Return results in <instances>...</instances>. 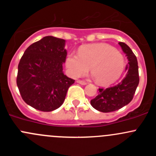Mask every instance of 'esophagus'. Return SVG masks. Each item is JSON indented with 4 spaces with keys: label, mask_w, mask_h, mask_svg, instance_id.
I'll list each match as a JSON object with an SVG mask.
<instances>
[{
    "label": "esophagus",
    "mask_w": 156,
    "mask_h": 156,
    "mask_svg": "<svg viewBox=\"0 0 156 156\" xmlns=\"http://www.w3.org/2000/svg\"><path fill=\"white\" fill-rule=\"evenodd\" d=\"M77 82H78V84H81V85H86V84H87V82H85V81H81V80H78Z\"/></svg>",
    "instance_id": "1"
}]
</instances>
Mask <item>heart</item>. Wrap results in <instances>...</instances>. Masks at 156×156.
I'll return each instance as SVG.
<instances>
[{
    "mask_svg": "<svg viewBox=\"0 0 156 156\" xmlns=\"http://www.w3.org/2000/svg\"><path fill=\"white\" fill-rule=\"evenodd\" d=\"M66 66L72 78H80L90 73L98 84L106 85L115 81L125 68V59L119 50L107 44L97 43L84 45L78 55L69 53Z\"/></svg>",
    "mask_w": 156,
    "mask_h": 156,
    "instance_id": "1",
    "label": "heart"
}]
</instances>
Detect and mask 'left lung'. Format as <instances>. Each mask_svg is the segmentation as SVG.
<instances>
[{
  "label": "left lung",
  "instance_id": "8db88e82",
  "mask_svg": "<svg viewBox=\"0 0 156 156\" xmlns=\"http://www.w3.org/2000/svg\"><path fill=\"white\" fill-rule=\"evenodd\" d=\"M128 59L127 74L121 82L113 87L100 88L99 94L90 101L91 106L102 112H114L128 104L133 99L139 84V72L136 56L126 44L119 42Z\"/></svg>",
  "mask_w": 156,
  "mask_h": 156
}]
</instances>
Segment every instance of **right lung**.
Returning <instances> with one entry per match:
<instances>
[{
	"mask_svg": "<svg viewBox=\"0 0 156 156\" xmlns=\"http://www.w3.org/2000/svg\"><path fill=\"white\" fill-rule=\"evenodd\" d=\"M66 41L46 36L26 50L18 66L16 84L22 98L31 107L51 112L62 106L75 80L64 75Z\"/></svg>",
	"mask_w": 156,
	"mask_h": 156,
	"instance_id": "obj_1",
	"label": "right lung"
}]
</instances>
